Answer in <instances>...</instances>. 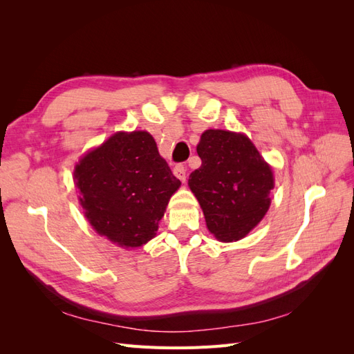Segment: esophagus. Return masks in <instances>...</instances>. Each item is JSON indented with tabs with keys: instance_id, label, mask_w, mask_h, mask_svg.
Wrapping results in <instances>:
<instances>
[{
	"instance_id": "esophagus-1",
	"label": "esophagus",
	"mask_w": 354,
	"mask_h": 354,
	"mask_svg": "<svg viewBox=\"0 0 354 354\" xmlns=\"http://www.w3.org/2000/svg\"><path fill=\"white\" fill-rule=\"evenodd\" d=\"M174 176L180 180V181H186V167L181 165V164H177L173 169Z\"/></svg>"
}]
</instances>
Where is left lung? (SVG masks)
Instances as JSON below:
<instances>
[{
	"instance_id": "1",
	"label": "left lung",
	"mask_w": 354,
	"mask_h": 354,
	"mask_svg": "<svg viewBox=\"0 0 354 354\" xmlns=\"http://www.w3.org/2000/svg\"><path fill=\"white\" fill-rule=\"evenodd\" d=\"M202 164L190 174L208 230L221 242L239 241L270 207L272 168L243 134L207 130L196 146Z\"/></svg>"
}]
</instances>
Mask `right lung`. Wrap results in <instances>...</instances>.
Masks as SVG:
<instances>
[{"instance_id":"1","label":"right lung","mask_w":354,"mask_h":354,"mask_svg":"<svg viewBox=\"0 0 354 354\" xmlns=\"http://www.w3.org/2000/svg\"><path fill=\"white\" fill-rule=\"evenodd\" d=\"M73 176L93 229L125 248L155 236L171 195L180 187L146 131L112 136L80 160Z\"/></svg>"}]
</instances>
